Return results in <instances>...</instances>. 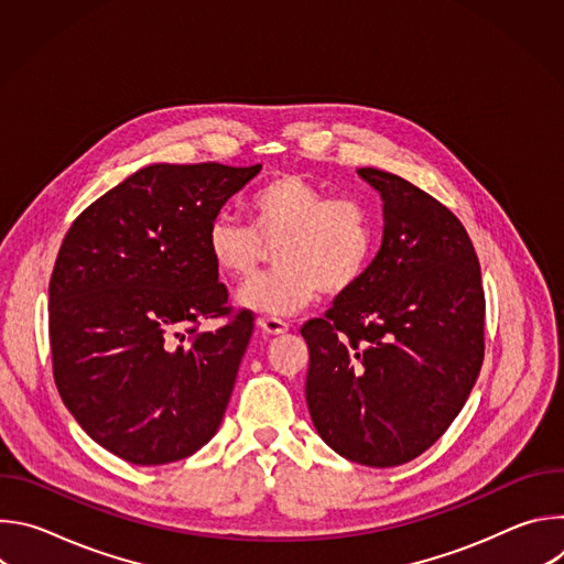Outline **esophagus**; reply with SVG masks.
Returning a JSON list of instances; mask_svg holds the SVG:
<instances>
[{
	"label": "esophagus",
	"mask_w": 564,
	"mask_h": 564,
	"mask_svg": "<svg viewBox=\"0 0 564 564\" xmlns=\"http://www.w3.org/2000/svg\"><path fill=\"white\" fill-rule=\"evenodd\" d=\"M257 326L263 333H268V335H283V333H288V324H285V321L276 318V316H259Z\"/></svg>",
	"instance_id": "1"
}]
</instances>
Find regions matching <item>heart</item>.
<instances>
[{
    "label": "heart",
    "mask_w": 564,
    "mask_h": 564,
    "mask_svg": "<svg viewBox=\"0 0 564 564\" xmlns=\"http://www.w3.org/2000/svg\"><path fill=\"white\" fill-rule=\"evenodd\" d=\"M252 227L218 212L205 234L214 268L227 279H248L274 248L272 274L238 290V305L274 316L307 307L318 292L341 296L368 272L375 223L350 196H328L299 174H281L259 187L248 205Z\"/></svg>",
    "instance_id": "obj_1"
}]
</instances>
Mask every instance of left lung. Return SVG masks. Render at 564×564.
<instances>
[{
  "instance_id": "obj_1",
  "label": "left lung",
  "mask_w": 564,
  "mask_h": 564,
  "mask_svg": "<svg viewBox=\"0 0 564 564\" xmlns=\"http://www.w3.org/2000/svg\"><path fill=\"white\" fill-rule=\"evenodd\" d=\"M357 174L383 200L381 248L364 279L301 335L312 424L341 457L388 468L431 448L485 359L479 261L457 216L394 174Z\"/></svg>"
}]
</instances>
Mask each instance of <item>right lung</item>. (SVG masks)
Returning a JSON list of instances; mask_svg holds the SVG:
<instances>
[{
  "mask_svg": "<svg viewBox=\"0 0 564 564\" xmlns=\"http://www.w3.org/2000/svg\"><path fill=\"white\" fill-rule=\"evenodd\" d=\"M254 167L149 165L66 231L48 283L53 377L75 422L138 466L189 457L218 431L254 318L228 315L205 234Z\"/></svg>",
  "mask_w": 564,
  "mask_h": 564,
  "instance_id": "obj_1",
  "label": "right lung"
}]
</instances>
